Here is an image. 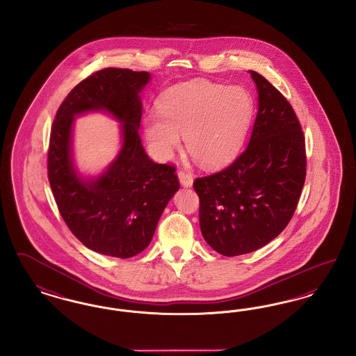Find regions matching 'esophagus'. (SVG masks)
I'll use <instances>...</instances> for the list:
<instances>
[{
	"label": "esophagus",
	"instance_id": "34e87169",
	"mask_svg": "<svg viewBox=\"0 0 356 356\" xmlns=\"http://www.w3.org/2000/svg\"><path fill=\"white\" fill-rule=\"evenodd\" d=\"M179 175V180L183 186H191L193 184V176L191 172L186 170H180L177 172Z\"/></svg>",
	"mask_w": 356,
	"mask_h": 356
}]
</instances>
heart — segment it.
<instances>
[{
	"mask_svg": "<svg viewBox=\"0 0 356 356\" xmlns=\"http://www.w3.org/2000/svg\"><path fill=\"white\" fill-rule=\"evenodd\" d=\"M254 111L251 95L240 86L193 81L167 90L159 113L144 118L153 153L168 159L186 137L189 154L205 167H220L240 151Z\"/></svg>",
	"mask_w": 356,
	"mask_h": 356,
	"instance_id": "b5f03b06",
	"label": "heart"
}]
</instances>
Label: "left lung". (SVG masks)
Here are the masks:
<instances>
[{"instance_id":"left-lung-1","label":"left lung","mask_w":356,"mask_h":356,"mask_svg":"<svg viewBox=\"0 0 356 356\" xmlns=\"http://www.w3.org/2000/svg\"><path fill=\"white\" fill-rule=\"evenodd\" d=\"M250 73L259 111L245 151L227 168L193 181L202 234L224 256L254 252L287 227L307 172L305 135L292 105L261 74Z\"/></svg>"}]
</instances>
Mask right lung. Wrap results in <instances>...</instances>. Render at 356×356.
I'll list each match as a JSON object with an SVG mask.
<instances>
[{
  "mask_svg": "<svg viewBox=\"0 0 356 356\" xmlns=\"http://www.w3.org/2000/svg\"><path fill=\"white\" fill-rule=\"evenodd\" d=\"M149 81L148 72L104 68L76 85L61 102L51 125L48 179L60 215L86 248L128 259L152 240L159 219L180 188L176 168L149 159L138 135V92ZM106 110L123 124V148L99 179H80L70 160L74 115Z\"/></svg>",
  "mask_w": 356,
  "mask_h": 356,
  "instance_id": "obj_1",
  "label": "right lung"
}]
</instances>
